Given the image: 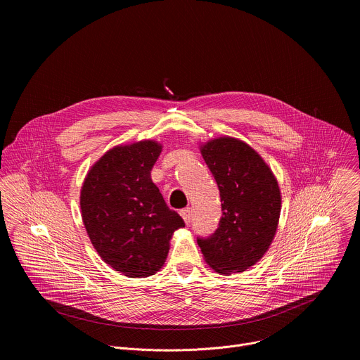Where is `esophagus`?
<instances>
[{"instance_id":"obj_1","label":"esophagus","mask_w":360,"mask_h":360,"mask_svg":"<svg viewBox=\"0 0 360 360\" xmlns=\"http://www.w3.org/2000/svg\"><path fill=\"white\" fill-rule=\"evenodd\" d=\"M179 214H181V217L184 218L185 224L189 225V224H191V219H192V211H191V208H185V210H182Z\"/></svg>"}]
</instances>
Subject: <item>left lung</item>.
<instances>
[{"mask_svg":"<svg viewBox=\"0 0 360 360\" xmlns=\"http://www.w3.org/2000/svg\"><path fill=\"white\" fill-rule=\"evenodd\" d=\"M200 153L218 184L222 217L218 229L198 238V245L218 274L243 272L262 258L276 233L278 181L259 153L236 138L208 141Z\"/></svg>","mask_w":360,"mask_h":360,"instance_id":"obj_1","label":"left lung"}]
</instances>
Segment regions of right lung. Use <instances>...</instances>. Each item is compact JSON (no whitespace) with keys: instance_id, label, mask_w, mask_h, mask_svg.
<instances>
[{"instance_id":"right-lung-1","label":"right lung","mask_w":360,"mask_h":360,"mask_svg":"<svg viewBox=\"0 0 360 360\" xmlns=\"http://www.w3.org/2000/svg\"><path fill=\"white\" fill-rule=\"evenodd\" d=\"M161 150L155 141L118 145L91 167L81 189L82 221L94 248L128 278L157 274L174 232L185 226L150 179Z\"/></svg>"}]
</instances>
